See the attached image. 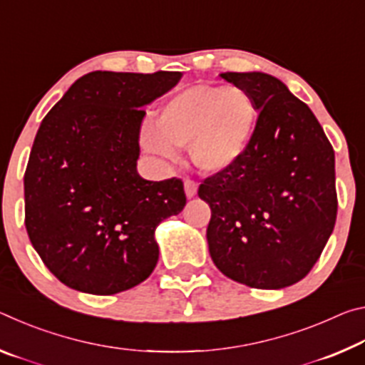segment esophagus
I'll list each match as a JSON object with an SVG mask.
<instances>
[{
    "label": "esophagus",
    "mask_w": 365,
    "mask_h": 365,
    "mask_svg": "<svg viewBox=\"0 0 365 365\" xmlns=\"http://www.w3.org/2000/svg\"><path fill=\"white\" fill-rule=\"evenodd\" d=\"M183 187H185V195H187V197H195L196 196L197 185L193 180L187 178V180H185V183H183Z\"/></svg>",
    "instance_id": "34e87169"
}]
</instances>
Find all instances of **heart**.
Wrapping results in <instances>:
<instances>
[{"label": "heart", "instance_id": "b5f03b06", "mask_svg": "<svg viewBox=\"0 0 365 365\" xmlns=\"http://www.w3.org/2000/svg\"><path fill=\"white\" fill-rule=\"evenodd\" d=\"M256 120V103L240 86L191 85L160 108L158 128H145L143 143L169 159L177 156L175 148L188 146L196 169L220 174L245 156Z\"/></svg>", "mask_w": 365, "mask_h": 365}]
</instances>
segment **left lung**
I'll return each mask as SVG.
<instances>
[{
  "label": "left lung",
  "mask_w": 365,
  "mask_h": 365,
  "mask_svg": "<svg viewBox=\"0 0 365 365\" xmlns=\"http://www.w3.org/2000/svg\"><path fill=\"white\" fill-rule=\"evenodd\" d=\"M220 77L252 96L257 122L245 156L197 190L211 207L209 255L235 282L285 288L311 272L335 227V153L282 80L264 72Z\"/></svg>",
  "instance_id": "1"
}]
</instances>
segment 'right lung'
Returning a JSON list of instances; mask_svg holds the SVG:
<instances>
[{"instance_id": "1", "label": "right lung", "mask_w": 365, "mask_h": 365, "mask_svg": "<svg viewBox=\"0 0 365 365\" xmlns=\"http://www.w3.org/2000/svg\"><path fill=\"white\" fill-rule=\"evenodd\" d=\"M182 72L95 71L72 83L41 120L24 195L30 242L66 287L115 294L151 275L156 227L187 205L180 178L140 177L145 106Z\"/></svg>"}]
</instances>
